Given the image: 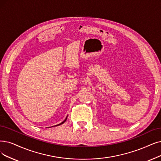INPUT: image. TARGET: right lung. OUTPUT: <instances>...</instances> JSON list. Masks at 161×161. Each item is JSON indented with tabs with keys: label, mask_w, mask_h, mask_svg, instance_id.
<instances>
[{
	"label": "right lung",
	"mask_w": 161,
	"mask_h": 161,
	"mask_svg": "<svg viewBox=\"0 0 161 161\" xmlns=\"http://www.w3.org/2000/svg\"><path fill=\"white\" fill-rule=\"evenodd\" d=\"M67 118H65V120H64L63 122H61V124H58V125H55V126H57V125H61V124H63V123H64V122H65V121L67 120Z\"/></svg>",
	"instance_id": "right-lung-1"
}]
</instances>
